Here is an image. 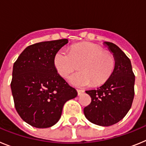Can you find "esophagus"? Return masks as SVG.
Returning a JSON list of instances; mask_svg holds the SVG:
<instances>
[{
  "label": "esophagus",
  "instance_id": "obj_1",
  "mask_svg": "<svg viewBox=\"0 0 146 146\" xmlns=\"http://www.w3.org/2000/svg\"><path fill=\"white\" fill-rule=\"evenodd\" d=\"M77 94H78V96H80L81 94L84 93V90H80V89H77Z\"/></svg>",
  "mask_w": 146,
  "mask_h": 146
}]
</instances>
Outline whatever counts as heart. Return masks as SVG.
Instances as JSON below:
<instances>
[{
	"label": "heart",
	"instance_id": "obj_1",
	"mask_svg": "<svg viewBox=\"0 0 146 146\" xmlns=\"http://www.w3.org/2000/svg\"><path fill=\"white\" fill-rule=\"evenodd\" d=\"M78 64L80 72L73 73L68 77L71 84L77 87L91 84L99 86L105 83L111 77L115 60L110 52L103 51L98 45L87 42L73 45L69 52L60 49L54 55V66L61 77L68 75Z\"/></svg>",
	"mask_w": 146,
	"mask_h": 146
}]
</instances>
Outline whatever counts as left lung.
Returning a JSON list of instances; mask_svg holds the SVG:
<instances>
[{
	"label": "left lung",
	"mask_w": 146,
	"mask_h": 146,
	"mask_svg": "<svg viewBox=\"0 0 146 146\" xmlns=\"http://www.w3.org/2000/svg\"><path fill=\"white\" fill-rule=\"evenodd\" d=\"M115 60L111 77L96 90L86 91L91 102L84 108V114L94 124L109 126L123 119L131 107L135 96V74L126 54L111 42H104Z\"/></svg>",
	"instance_id": "8db88e82"
}]
</instances>
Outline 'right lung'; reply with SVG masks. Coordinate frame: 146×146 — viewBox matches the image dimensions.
I'll use <instances>...</instances> for the list:
<instances>
[{
    "label": "right lung",
    "instance_id": "right-lung-1",
    "mask_svg": "<svg viewBox=\"0 0 146 146\" xmlns=\"http://www.w3.org/2000/svg\"><path fill=\"white\" fill-rule=\"evenodd\" d=\"M68 39L42 42L27 47L13 66L11 89L17 112L36 128H48L60 119L64 104L77 92L55 70V52Z\"/></svg>",
    "mask_w": 146,
    "mask_h": 146
}]
</instances>
